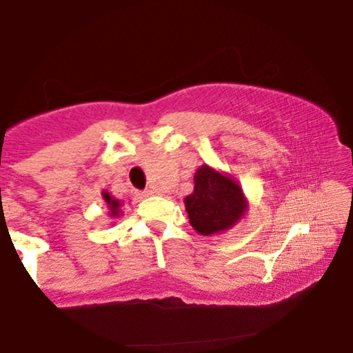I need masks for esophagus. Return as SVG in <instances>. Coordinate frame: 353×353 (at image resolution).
Here are the masks:
<instances>
[{
	"label": "esophagus",
	"instance_id": "esophagus-1",
	"mask_svg": "<svg viewBox=\"0 0 353 353\" xmlns=\"http://www.w3.org/2000/svg\"><path fill=\"white\" fill-rule=\"evenodd\" d=\"M152 194H154L152 189H145L143 192H137V197H139V199H145V197L152 196Z\"/></svg>",
	"mask_w": 353,
	"mask_h": 353
}]
</instances>
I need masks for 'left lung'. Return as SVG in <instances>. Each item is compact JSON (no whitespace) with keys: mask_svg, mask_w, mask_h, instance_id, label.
<instances>
[{"mask_svg":"<svg viewBox=\"0 0 353 353\" xmlns=\"http://www.w3.org/2000/svg\"><path fill=\"white\" fill-rule=\"evenodd\" d=\"M185 212L201 236H216L234 225L249 210L241 184L230 174L202 164L194 174V190L184 199Z\"/></svg>","mask_w":353,"mask_h":353,"instance_id":"1","label":"left lung"}]
</instances>
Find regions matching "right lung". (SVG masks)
I'll list each match as a JSON object with an SVG mask.
<instances>
[{
    "label": "right lung",
    "mask_w": 353,
    "mask_h": 353,
    "mask_svg": "<svg viewBox=\"0 0 353 353\" xmlns=\"http://www.w3.org/2000/svg\"><path fill=\"white\" fill-rule=\"evenodd\" d=\"M101 196H103V201L106 202V205H108V216L109 217H112V219H116V217H121L123 216V210H121V208H123V201H119V199H116L114 196H111V194L108 192V190H103V192H101Z\"/></svg>",
    "instance_id": "add662e5"
}]
</instances>
